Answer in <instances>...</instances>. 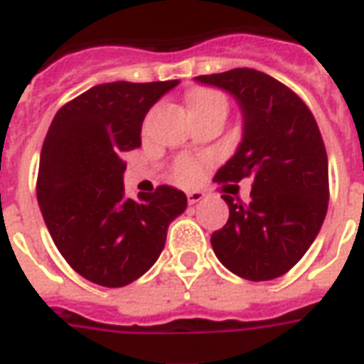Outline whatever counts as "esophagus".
Masks as SVG:
<instances>
[{"label": "esophagus", "mask_w": 364, "mask_h": 364, "mask_svg": "<svg viewBox=\"0 0 364 364\" xmlns=\"http://www.w3.org/2000/svg\"><path fill=\"white\" fill-rule=\"evenodd\" d=\"M204 196H206V194L202 193V191H193V193L187 194V200L188 204H198Z\"/></svg>", "instance_id": "1"}]
</instances>
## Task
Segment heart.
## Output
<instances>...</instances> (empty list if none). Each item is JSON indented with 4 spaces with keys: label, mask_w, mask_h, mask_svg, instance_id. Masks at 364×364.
<instances>
[{
    "label": "heart",
    "mask_w": 364,
    "mask_h": 364,
    "mask_svg": "<svg viewBox=\"0 0 364 364\" xmlns=\"http://www.w3.org/2000/svg\"><path fill=\"white\" fill-rule=\"evenodd\" d=\"M225 102V99L215 93V91L210 90H198L191 93L188 97V107H191V112L194 114H202L206 112L215 105H221ZM202 176V164L196 162V160H191V158H183L176 164V170H173V177L176 181H179L181 185H194Z\"/></svg>",
    "instance_id": "b5f03b06"
}]
</instances>
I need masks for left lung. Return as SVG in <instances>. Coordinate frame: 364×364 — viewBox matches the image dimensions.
Segmentation results:
<instances>
[{
	"mask_svg": "<svg viewBox=\"0 0 364 364\" xmlns=\"http://www.w3.org/2000/svg\"><path fill=\"white\" fill-rule=\"evenodd\" d=\"M194 80L231 93L242 112V141L213 179H252L250 204L221 194L229 219L212 235L213 252L246 281L282 277L309 250L328 210V158L317 122L292 90L254 68Z\"/></svg>",
	"mask_w": 364,
	"mask_h": 364,
	"instance_id": "obj_1",
	"label": "left lung"
}]
</instances>
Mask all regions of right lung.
Here are the masks:
<instances>
[{
	"label": "right lung",
	"instance_id": "obj_1",
	"mask_svg": "<svg viewBox=\"0 0 364 364\" xmlns=\"http://www.w3.org/2000/svg\"><path fill=\"white\" fill-rule=\"evenodd\" d=\"M177 83H101L66 102L49 126L38 204L68 265L99 287H126L145 274L187 208L185 193L170 185L137 198L124 188V152L141 146L146 112Z\"/></svg>",
	"mask_w": 364,
	"mask_h": 364
}]
</instances>
